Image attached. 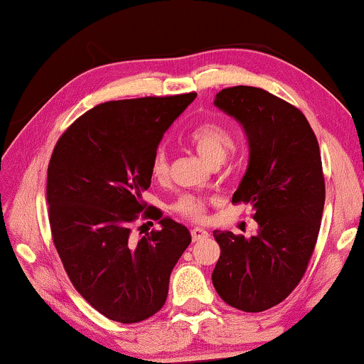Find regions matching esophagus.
<instances>
[{"instance_id": "1", "label": "esophagus", "mask_w": 364, "mask_h": 364, "mask_svg": "<svg viewBox=\"0 0 364 364\" xmlns=\"http://www.w3.org/2000/svg\"><path fill=\"white\" fill-rule=\"evenodd\" d=\"M191 235H192V240L193 242H198V240H203V238L208 237V232L205 228H200V227H193L191 230Z\"/></svg>"}]
</instances>
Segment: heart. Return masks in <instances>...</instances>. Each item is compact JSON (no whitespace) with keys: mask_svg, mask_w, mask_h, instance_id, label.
Listing matches in <instances>:
<instances>
[{"mask_svg":"<svg viewBox=\"0 0 364 364\" xmlns=\"http://www.w3.org/2000/svg\"><path fill=\"white\" fill-rule=\"evenodd\" d=\"M187 139L207 162L225 159L227 154L235 146L233 134L225 126L213 121H205L191 129V132L187 134ZM151 176L157 182L166 181L168 177V159L167 152L164 149H157L154 152L151 159ZM208 203H210V200L207 197L183 193L182 197L177 198V202L173 203L172 208L173 212L183 218H187V220L200 222L205 218Z\"/></svg>","mask_w":364,"mask_h":364,"instance_id":"b5f03b06","label":"heart"}]
</instances>
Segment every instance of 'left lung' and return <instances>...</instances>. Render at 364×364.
I'll return each mask as SVG.
<instances>
[{"label":"left lung","mask_w":364,"mask_h":364,"mask_svg":"<svg viewBox=\"0 0 364 364\" xmlns=\"http://www.w3.org/2000/svg\"><path fill=\"white\" fill-rule=\"evenodd\" d=\"M215 106L247 132L250 161L232 203H250L258 235L213 232L220 258L212 283L227 305L265 311L295 290L315 250L325 205L320 146L300 109L265 89H222Z\"/></svg>","instance_id":"8db88e82"}]
</instances>
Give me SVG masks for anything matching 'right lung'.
<instances>
[{
	"mask_svg": "<svg viewBox=\"0 0 364 364\" xmlns=\"http://www.w3.org/2000/svg\"><path fill=\"white\" fill-rule=\"evenodd\" d=\"M196 92L122 99L89 109L54 146L46 198L53 243L74 288L109 320L139 323L161 310L191 232L148 207L151 159ZM139 216L161 228L136 242Z\"/></svg>",
	"mask_w": 364,
	"mask_h": 364,
	"instance_id": "obj_1",
	"label": "right lung"
}]
</instances>
